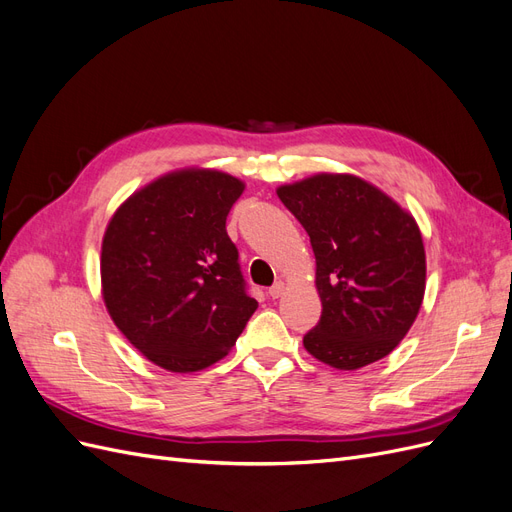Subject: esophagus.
Masks as SVG:
<instances>
[{"instance_id":"esophagus-1","label":"esophagus","mask_w":512,"mask_h":512,"mask_svg":"<svg viewBox=\"0 0 512 512\" xmlns=\"http://www.w3.org/2000/svg\"><path fill=\"white\" fill-rule=\"evenodd\" d=\"M284 294V282H277V284H273L271 288H269V297L271 299H280Z\"/></svg>"}]
</instances>
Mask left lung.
<instances>
[{
    "instance_id": "obj_1",
    "label": "left lung",
    "mask_w": 512,
    "mask_h": 512,
    "mask_svg": "<svg viewBox=\"0 0 512 512\" xmlns=\"http://www.w3.org/2000/svg\"><path fill=\"white\" fill-rule=\"evenodd\" d=\"M316 256L322 314L305 350L335 369L384 359L410 331L425 294V247L412 215L376 185L320 173L277 188Z\"/></svg>"
}]
</instances>
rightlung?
I'll list each match as a JSON object with an SVG mask.
<instances>
[{
	"label": "right lung",
	"mask_w": 512,
	"mask_h": 512,
	"mask_svg": "<svg viewBox=\"0 0 512 512\" xmlns=\"http://www.w3.org/2000/svg\"><path fill=\"white\" fill-rule=\"evenodd\" d=\"M243 190L220 170H175L134 192L106 226L104 305L162 369L190 374L224 359L256 312L226 232Z\"/></svg>",
	"instance_id": "obj_1"
}]
</instances>
